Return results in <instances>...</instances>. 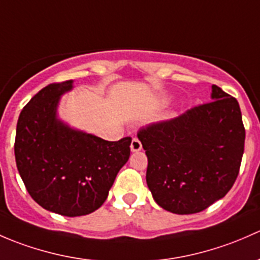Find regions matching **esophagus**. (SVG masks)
I'll use <instances>...</instances> for the list:
<instances>
[{"label": "esophagus", "mask_w": 260, "mask_h": 260, "mask_svg": "<svg viewBox=\"0 0 260 260\" xmlns=\"http://www.w3.org/2000/svg\"><path fill=\"white\" fill-rule=\"evenodd\" d=\"M130 149H131V151H133V152L140 151V150L143 149V145H141L140 140H139L138 138H134V139H133V141H131Z\"/></svg>", "instance_id": "esophagus-1"}]
</instances>
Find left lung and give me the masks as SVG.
I'll return each mask as SVG.
<instances>
[{
  "label": "left lung",
  "instance_id": "8db88e82",
  "mask_svg": "<svg viewBox=\"0 0 260 260\" xmlns=\"http://www.w3.org/2000/svg\"><path fill=\"white\" fill-rule=\"evenodd\" d=\"M148 156L146 183L162 209L194 214L232 189L244 152L245 129L237 99L216 85L211 101L139 130Z\"/></svg>",
  "mask_w": 260,
  "mask_h": 260
}]
</instances>
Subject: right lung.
Instances as JSON below:
<instances>
[{
  "instance_id": "1",
  "label": "right lung",
  "mask_w": 260,
  "mask_h": 260,
  "mask_svg": "<svg viewBox=\"0 0 260 260\" xmlns=\"http://www.w3.org/2000/svg\"><path fill=\"white\" fill-rule=\"evenodd\" d=\"M72 82L47 85L22 109L15 157L37 204L60 215L81 216L104 204L129 160L131 138L108 141L63 124L57 117L58 101L72 89Z\"/></svg>"
}]
</instances>
